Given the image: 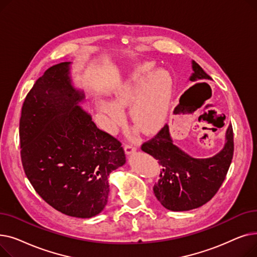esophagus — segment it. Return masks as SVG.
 Wrapping results in <instances>:
<instances>
[{"instance_id": "esophagus-1", "label": "esophagus", "mask_w": 257, "mask_h": 257, "mask_svg": "<svg viewBox=\"0 0 257 257\" xmlns=\"http://www.w3.org/2000/svg\"><path fill=\"white\" fill-rule=\"evenodd\" d=\"M124 150H125L127 155H131L132 153H134V152L137 151V147L131 145V144H126L125 147H124Z\"/></svg>"}]
</instances>
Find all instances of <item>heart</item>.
I'll list each match as a JSON object with an SVG mask.
<instances>
[{
	"label": "heart",
	"instance_id": "1",
	"mask_svg": "<svg viewBox=\"0 0 257 257\" xmlns=\"http://www.w3.org/2000/svg\"><path fill=\"white\" fill-rule=\"evenodd\" d=\"M154 69L153 63H142L128 73L108 94V103L101 101L98 109L109 119L110 127L116 125L120 110L129 107L132 124L144 133H153L163 127L169 114L173 81L164 69Z\"/></svg>",
	"mask_w": 257,
	"mask_h": 257
}]
</instances>
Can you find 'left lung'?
Listing matches in <instances>:
<instances>
[{
	"label": "left lung",
	"instance_id": "1",
	"mask_svg": "<svg viewBox=\"0 0 257 257\" xmlns=\"http://www.w3.org/2000/svg\"><path fill=\"white\" fill-rule=\"evenodd\" d=\"M192 69V82L211 80L194 60ZM142 150L157 159L163 168L153 187L161 205L172 211L195 209L207 203L225 180L234 150L232 126L226 130L223 149L209 158H194L174 145L168 125L143 144Z\"/></svg>",
	"mask_w": 257,
	"mask_h": 257
}]
</instances>
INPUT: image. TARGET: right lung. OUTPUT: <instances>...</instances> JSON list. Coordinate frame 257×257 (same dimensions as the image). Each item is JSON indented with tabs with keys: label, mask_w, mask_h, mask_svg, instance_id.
<instances>
[{
	"label": "right lung",
	"mask_w": 257,
	"mask_h": 257,
	"mask_svg": "<svg viewBox=\"0 0 257 257\" xmlns=\"http://www.w3.org/2000/svg\"><path fill=\"white\" fill-rule=\"evenodd\" d=\"M71 63L53 65L27 94L20 119L21 157L27 178L48 204L87 219L107 204L109 174L124 166L121 144L92 121L79 104Z\"/></svg>",
	"instance_id": "1"
}]
</instances>
